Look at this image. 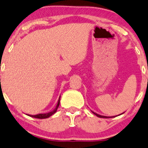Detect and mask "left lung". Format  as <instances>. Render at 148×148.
I'll list each match as a JSON object with an SVG mask.
<instances>
[{"instance_id":"1","label":"left lung","mask_w":148,"mask_h":148,"mask_svg":"<svg viewBox=\"0 0 148 148\" xmlns=\"http://www.w3.org/2000/svg\"><path fill=\"white\" fill-rule=\"evenodd\" d=\"M91 112H92L93 113H94V114H95L96 115V116H98V117H99V118H103V119H108V118H114V117H116V116H101V115H99V114H98V113H94V111H91ZM123 113H121V114H123ZM121 114H120V115H121Z\"/></svg>"}]
</instances>
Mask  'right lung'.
Segmentation results:
<instances>
[{"mask_svg": "<svg viewBox=\"0 0 148 148\" xmlns=\"http://www.w3.org/2000/svg\"><path fill=\"white\" fill-rule=\"evenodd\" d=\"M60 98H59V100H58V102H57V106H56L55 108H54L53 111L49 112V113H39V114H37V115H29V114H27V116H30V117H32V118H35V119H47V118L50 117L51 116H52L54 113H55L56 112H57V108H58L59 106H60Z\"/></svg>", "mask_w": 148, "mask_h": 148, "instance_id": "1", "label": "right lung"}]
</instances>
